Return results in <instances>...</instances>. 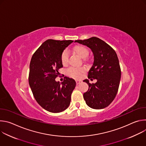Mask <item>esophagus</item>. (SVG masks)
<instances>
[{
	"label": "esophagus",
	"mask_w": 146,
	"mask_h": 146,
	"mask_svg": "<svg viewBox=\"0 0 146 146\" xmlns=\"http://www.w3.org/2000/svg\"><path fill=\"white\" fill-rule=\"evenodd\" d=\"M76 84L78 85V84H80V83L81 82V81H80V80H76Z\"/></svg>",
	"instance_id": "1"
}]
</instances>
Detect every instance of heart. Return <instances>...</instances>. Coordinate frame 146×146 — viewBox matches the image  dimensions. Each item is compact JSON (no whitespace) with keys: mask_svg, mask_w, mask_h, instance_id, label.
Instances as JSON below:
<instances>
[{"mask_svg":"<svg viewBox=\"0 0 146 146\" xmlns=\"http://www.w3.org/2000/svg\"><path fill=\"white\" fill-rule=\"evenodd\" d=\"M74 51L77 54V55L82 59H85L88 55L89 52L88 49L82 46H76L74 48ZM69 54L67 50H64L61 54V62L62 64H66L68 62ZM83 68H76L73 67H70L68 68L66 70V74L70 77L72 78H78L80 77L81 73L84 72Z\"/></svg>","mask_w":146,"mask_h":146,"instance_id":"b5f03b06","label":"heart"}]
</instances>
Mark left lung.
I'll return each instance as SVG.
<instances>
[{
    "mask_svg": "<svg viewBox=\"0 0 146 146\" xmlns=\"http://www.w3.org/2000/svg\"><path fill=\"white\" fill-rule=\"evenodd\" d=\"M89 47L94 54V63L88 72V78L96 79L95 84L84 80L89 88L83 96L87 105L94 109L108 107L114 99L119 87L121 69L115 51L105 41L92 37L76 40Z\"/></svg>",
    "mask_w": 146,
    "mask_h": 146,
    "instance_id": "8db88e82",
    "label": "left lung"
}]
</instances>
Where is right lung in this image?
I'll list each match as a JSON object with an SVG mask.
<instances>
[{"label":"right lung","instance_id":"add662e5","mask_svg":"<svg viewBox=\"0 0 146 146\" xmlns=\"http://www.w3.org/2000/svg\"><path fill=\"white\" fill-rule=\"evenodd\" d=\"M72 40L48 39L33 54L29 65V84L33 96L46 110L59 113L70 105L71 95L76 82L65 77L63 82L55 81L58 69L63 67L61 54Z\"/></svg>","mask_w":146,"mask_h":146}]
</instances>
